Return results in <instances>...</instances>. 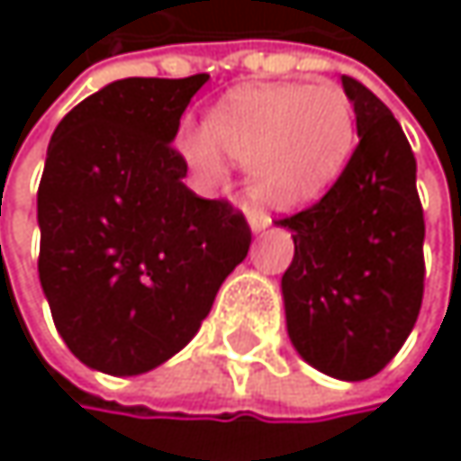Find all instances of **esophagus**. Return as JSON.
Returning <instances> with one entry per match:
<instances>
[{
    "label": "esophagus",
    "mask_w": 461,
    "mask_h": 461,
    "mask_svg": "<svg viewBox=\"0 0 461 461\" xmlns=\"http://www.w3.org/2000/svg\"><path fill=\"white\" fill-rule=\"evenodd\" d=\"M248 227H250V231H264L269 224H272V219L267 216V213H261V211H248Z\"/></svg>",
    "instance_id": "esophagus-1"
}]
</instances>
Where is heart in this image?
Listing matches in <instances>:
<instances>
[{
	"instance_id": "heart-1",
	"label": "heart",
	"mask_w": 461,
	"mask_h": 461,
	"mask_svg": "<svg viewBox=\"0 0 461 461\" xmlns=\"http://www.w3.org/2000/svg\"><path fill=\"white\" fill-rule=\"evenodd\" d=\"M178 151L194 176L216 184L221 154L248 165V192L258 205L296 211L318 203L355 151V112L333 85H245L227 93L186 131Z\"/></svg>"
}]
</instances>
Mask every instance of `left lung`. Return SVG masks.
Here are the masks:
<instances>
[{
    "instance_id": "obj_1",
    "label": "left lung",
    "mask_w": 461,
    "mask_h": 461,
    "mask_svg": "<svg viewBox=\"0 0 461 461\" xmlns=\"http://www.w3.org/2000/svg\"><path fill=\"white\" fill-rule=\"evenodd\" d=\"M357 149L318 205L277 221L294 237L283 275L294 349L322 374L363 382L379 374L414 328L424 291V216L416 159L393 112L341 77Z\"/></svg>"
}]
</instances>
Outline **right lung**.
Segmentation results:
<instances>
[{
	"instance_id": "right-lung-1",
	"label": "right lung",
	"mask_w": 461,
	"mask_h": 461,
	"mask_svg": "<svg viewBox=\"0 0 461 461\" xmlns=\"http://www.w3.org/2000/svg\"><path fill=\"white\" fill-rule=\"evenodd\" d=\"M205 82H109L50 139L40 283L60 339L93 371L139 376L170 360L248 256L242 213L186 189V162L170 146Z\"/></svg>"
}]
</instances>
